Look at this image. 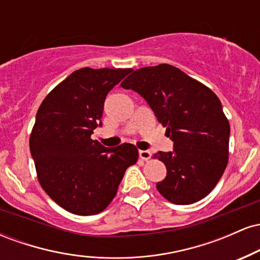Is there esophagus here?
Segmentation results:
<instances>
[{"mask_svg": "<svg viewBox=\"0 0 260 260\" xmlns=\"http://www.w3.org/2000/svg\"><path fill=\"white\" fill-rule=\"evenodd\" d=\"M139 157L142 160H149L151 157V153L149 150H139Z\"/></svg>", "mask_w": 260, "mask_h": 260, "instance_id": "34e87169", "label": "esophagus"}]
</instances>
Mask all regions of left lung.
<instances>
[{
  "label": "left lung",
  "instance_id": "1",
  "mask_svg": "<svg viewBox=\"0 0 260 260\" xmlns=\"http://www.w3.org/2000/svg\"><path fill=\"white\" fill-rule=\"evenodd\" d=\"M121 86L144 98L174 142V151L154 155L168 170L166 177L156 183L160 194L178 205L207 197L229 161L230 123L219 98L166 63L134 71Z\"/></svg>",
  "mask_w": 260,
  "mask_h": 260
}]
</instances>
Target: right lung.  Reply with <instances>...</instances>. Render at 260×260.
<instances>
[{
  "label": "right lung",
  "instance_id": "obj_1",
  "mask_svg": "<svg viewBox=\"0 0 260 260\" xmlns=\"http://www.w3.org/2000/svg\"><path fill=\"white\" fill-rule=\"evenodd\" d=\"M131 68L85 67L53 88L39 107L29 145L47 196L76 215H95L111 203L127 168L138 160L129 143L106 148L91 139L106 95Z\"/></svg>",
  "mask_w": 260,
  "mask_h": 260
}]
</instances>
